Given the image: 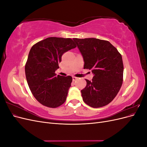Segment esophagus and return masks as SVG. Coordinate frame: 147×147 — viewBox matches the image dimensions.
<instances>
[{
  "label": "esophagus",
  "instance_id": "obj_1",
  "mask_svg": "<svg viewBox=\"0 0 147 147\" xmlns=\"http://www.w3.org/2000/svg\"><path fill=\"white\" fill-rule=\"evenodd\" d=\"M77 79H78V78H77V77H72V80H73V81L77 80Z\"/></svg>",
  "mask_w": 147,
  "mask_h": 147
}]
</instances>
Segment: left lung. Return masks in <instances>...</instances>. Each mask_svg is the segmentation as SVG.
I'll list each match as a JSON object with an SVG mask.
<instances>
[{
    "label": "left lung",
    "mask_w": 147,
    "mask_h": 147,
    "mask_svg": "<svg viewBox=\"0 0 147 147\" xmlns=\"http://www.w3.org/2000/svg\"><path fill=\"white\" fill-rule=\"evenodd\" d=\"M83 57L84 69L91 70L92 81L86 80L81 90L83 101L93 108L109 104L123 83V63L117 49L109 41L95 38H73Z\"/></svg>",
    "instance_id": "1"
}]
</instances>
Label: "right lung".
I'll return each mask as SVG.
<instances>
[{
  "instance_id": "right-lung-1",
  "label": "right lung",
  "mask_w": 147,
  "mask_h": 147,
  "mask_svg": "<svg viewBox=\"0 0 147 147\" xmlns=\"http://www.w3.org/2000/svg\"><path fill=\"white\" fill-rule=\"evenodd\" d=\"M76 47L69 38L48 37L31 48L25 65L26 77L33 96L42 105L56 108L65 102L72 78L56 77L55 71L64 53Z\"/></svg>"
}]
</instances>
